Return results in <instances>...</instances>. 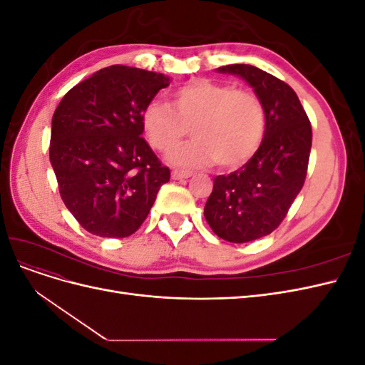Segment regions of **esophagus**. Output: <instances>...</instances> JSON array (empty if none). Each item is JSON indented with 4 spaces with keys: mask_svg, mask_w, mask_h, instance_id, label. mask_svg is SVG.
Returning a JSON list of instances; mask_svg holds the SVG:
<instances>
[{
    "mask_svg": "<svg viewBox=\"0 0 365 365\" xmlns=\"http://www.w3.org/2000/svg\"><path fill=\"white\" fill-rule=\"evenodd\" d=\"M190 176H192V172H189V170H173L172 172L173 180H187V178H190Z\"/></svg>",
    "mask_w": 365,
    "mask_h": 365,
    "instance_id": "34e87169",
    "label": "esophagus"
}]
</instances>
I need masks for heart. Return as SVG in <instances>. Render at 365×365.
<instances>
[{
    "mask_svg": "<svg viewBox=\"0 0 365 365\" xmlns=\"http://www.w3.org/2000/svg\"><path fill=\"white\" fill-rule=\"evenodd\" d=\"M150 145L169 152L189 132L193 140L169 153L178 168L212 163L224 169L245 164L264 135V111L256 94L205 79L192 81L172 93V103L150 101L141 115Z\"/></svg>",
    "mask_w": 365,
    "mask_h": 365,
    "instance_id": "heart-1",
    "label": "heart"
}]
</instances>
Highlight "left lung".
Wrapping results in <instances>:
<instances>
[{
    "mask_svg": "<svg viewBox=\"0 0 365 365\" xmlns=\"http://www.w3.org/2000/svg\"><path fill=\"white\" fill-rule=\"evenodd\" d=\"M244 79L264 111V135L257 152L230 175H219L204 207L220 239L245 244L280 225L306 180L312 128L292 88L245 63L216 68Z\"/></svg>",
    "mask_w": 365,
    "mask_h": 365,
    "instance_id": "1",
    "label": "left lung"
}]
</instances>
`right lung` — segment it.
Listing matches in <instances>:
<instances>
[{"mask_svg":"<svg viewBox=\"0 0 365 365\" xmlns=\"http://www.w3.org/2000/svg\"><path fill=\"white\" fill-rule=\"evenodd\" d=\"M170 79L111 65L63 96L51 120L50 163L62 201L86 231L126 237L170 180L143 134L146 105Z\"/></svg>","mask_w":365,"mask_h":365,"instance_id":"add662e5","label":"right lung"}]
</instances>
